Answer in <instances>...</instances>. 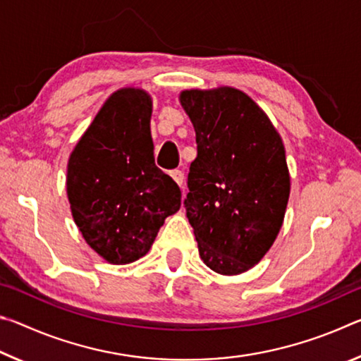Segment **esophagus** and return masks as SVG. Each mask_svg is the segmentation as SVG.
<instances>
[{
	"instance_id": "34e87169",
	"label": "esophagus",
	"mask_w": 361,
	"mask_h": 361,
	"mask_svg": "<svg viewBox=\"0 0 361 361\" xmlns=\"http://www.w3.org/2000/svg\"><path fill=\"white\" fill-rule=\"evenodd\" d=\"M170 176H172L173 181L178 185L180 188L183 186V181H185V175H183L181 170H173V172H170Z\"/></svg>"
}]
</instances>
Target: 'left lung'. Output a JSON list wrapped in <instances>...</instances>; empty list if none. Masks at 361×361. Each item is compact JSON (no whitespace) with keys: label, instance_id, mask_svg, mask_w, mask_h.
I'll list each match as a JSON object with an SVG mask.
<instances>
[{"label":"left lung","instance_id":"obj_1","mask_svg":"<svg viewBox=\"0 0 361 361\" xmlns=\"http://www.w3.org/2000/svg\"><path fill=\"white\" fill-rule=\"evenodd\" d=\"M197 157L188 175L186 216L212 271L239 276L264 258L283 224L290 172L282 137L235 87L188 89Z\"/></svg>","mask_w":361,"mask_h":361}]
</instances>
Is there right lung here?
<instances>
[{"instance_id": "obj_1", "label": "right lung", "mask_w": 361, "mask_h": 361, "mask_svg": "<svg viewBox=\"0 0 361 361\" xmlns=\"http://www.w3.org/2000/svg\"><path fill=\"white\" fill-rule=\"evenodd\" d=\"M151 114L146 90H116L68 159L73 219L109 264H129L148 253L166 218L181 205L178 185L154 164Z\"/></svg>"}]
</instances>
